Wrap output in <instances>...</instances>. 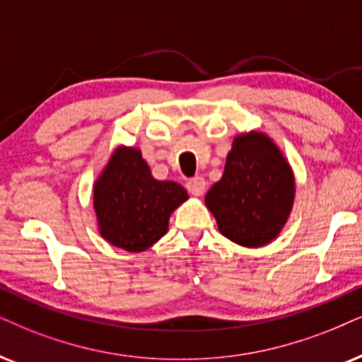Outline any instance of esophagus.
<instances>
[{"label":"esophagus","instance_id":"1","mask_svg":"<svg viewBox=\"0 0 362 362\" xmlns=\"http://www.w3.org/2000/svg\"><path fill=\"white\" fill-rule=\"evenodd\" d=\"M185 187L192 195L199 197V195H204L205 189H207V182H205L202 177H194V178H190L189 182H187Z\"/></svg>","mask_w":362,"mask_h":362}]
</instances>
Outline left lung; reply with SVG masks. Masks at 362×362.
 Returning <instances> with one entry per match:
<instances>
[{
  "mask_svg": "<svg viewBox=\"0 0 362 362\" xmlns=\"http://www.w3.org/2000/svg\"><path fill=\"white\" fill-rule=\"evenodd\" d=\"M294 177L267 135L237 136L226 170L205 195L218 230L244 247H262L276 237L294 200Z\"/></svg>",
  "mask_w": 362,
  "mask_h": 362,
  "instance_id": "1",
  "label": "left lung"
}]
</instances>
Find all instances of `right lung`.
<instances>
[{
    "instance_id": "add662e5",
    "label": "right lung",
    "mask_w": 362,
    "mask_h": 362,
    "mask_svg": "<svg viewBox=\"0 0 362 362\" xmlns=\"http://www.w3.org/2000/svg\"><path fill=\"white\" fill-rule=\"evenodd\" d=\"M187 190L155 180L140 150L117 148L95 184L93 205L102 235L128 252H141L165 235L170 214Z\"/></svg>"
}]
</instances>
